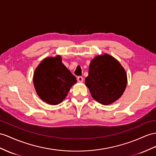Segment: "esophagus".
Here are the masks:
<instances>
[{
    "instance_id": "1",
    "label": "esophagus",
    "mask_w": 156,
    "mask_h": 156,
    "mask_svg": "<svg viewBox=\"0 0 156 156\" xmlns=\"http://www.w3.org/2000/svg\"><path fill=\"white\" fill-rule=\"evenodd\" d=\"M77 80H78L79 82H82L83 81V78L82 76H78Z\"/></svg>"
}]
</instances>
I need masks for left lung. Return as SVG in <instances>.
Masks as SVG:
<instances>
[{
    "instance_id": "1",
    "label": "left lung",
    "mask_w": 156,
    "mask_h": 156,
    "mask_svg": "<svg viewBox=\"0 0 156 156\" xmlns=\"http://www.w3.org/2000/svg\"><path fill=\"white\" fill-rule=\"evenodd\" d=\"M86 85L91 96L102 105H109L125 91L127 77L125 69L116 59L105 54L91 61Z\"/></svg>"
}]
</instances>
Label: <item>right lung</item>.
<instances>
[{
	"label": "right lung",
	"mask_w": 156,
	"mask_h": 156,
	"mask_svg": "<svg viewBox=\"0 0 156 156\" xmlns=\"http://www.w3.org/2000/svg\"><path fill=\"white\" fill-rule=\"evenodd\" d=\"M76 78L62 63L61 57H48L35 70L34 84L39 97L51 105H57L66 98Z\"/></svg>",
	"instance_id": "add662e5"
}]
</instances>
